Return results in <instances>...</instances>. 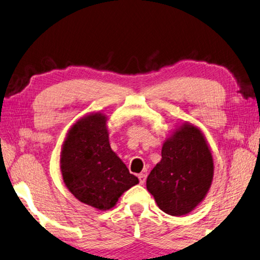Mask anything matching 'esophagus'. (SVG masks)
<instances>
[{"label": "esophagus", "instance_id": "obj_1", "mask_svg": "<svg viewBox=\"0 0 260 260\" xmlns=\"http://www.w3.org/2000/svg\"><path fill=\"white\" fill-rule=\"evenodd\" d=\"M138 179H139V182L143 183L145 182V180H146V174L145 173H141V174H138Z\"/></svg>", "mask_w": 260, "mask_h": 260}]
</instances>
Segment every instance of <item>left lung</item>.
<instances>
[{"mask_svg": "<svg viewBox=\"0 0 260 260\" xmlns=\"http://www.w3.org/2000/svg\"><path fill=\"white\" fill-rule=\"evenodd\" d=\"M213 175V155L205 136L186 122L164 143L161 160L147 177L146 188L164 213L181 216L206 198Z\"/></svg>", "mask_w": 260, "mask_h": 260, "instance_id": "obj_1", "label": "left lung"}]
</instances>
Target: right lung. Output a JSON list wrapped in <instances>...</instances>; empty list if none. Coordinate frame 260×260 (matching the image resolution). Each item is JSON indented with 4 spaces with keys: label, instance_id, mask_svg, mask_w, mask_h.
Here are the masks:
<instances>
[{
    "label": "right lung",
    "instance_id": "obj_1",
    "mask_svg": "<svg viewBox=\"0 0 260 260\" xmlns=\"http://www.w3.org/2000/svg\"><path fill=\"white\" fill-rule=\"evenodd\" d=\"M60 170L65 186L90 207L108 210L139 182L111 150L107 116L94 113L80 118L62 144Z\"/></svg>",
    "mask_w": 260,
    "mask_h": 260
}]
</instances>
